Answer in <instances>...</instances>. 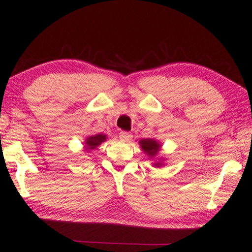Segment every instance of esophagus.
Returning <instances> with one entry per match:
<instances>
[{"label":"esophagus","instance_id":"1","mask_svg":"<svg viewBox=\"0 0 252 252\" xmlns=\"http://www.w3.org/2000/svg\"><path fill=\"white\" fill-rule=\"evenodd\" d=\"M119 138H120L123 142H127L132 139V134L127 133V132H126V131H121L120 135H119Z\"/></svg>","mask_w":252,"mask_h":252}]
</instances>
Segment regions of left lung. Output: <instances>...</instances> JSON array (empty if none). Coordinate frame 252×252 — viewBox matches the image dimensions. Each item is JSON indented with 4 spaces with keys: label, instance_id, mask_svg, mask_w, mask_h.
Here are the masks:
<instances>
[{
    "label": "left lung",
    "instance_id": "left-lung-1",
    "mask_svg": "<svg viewBox=\"0 0 252 252\" xmlns=\"http://www.w3.org/2000/svg\"><path fill=\"white\" fill-rule=\"evenodd\" d=\"M140 146H141V149L144 151V153H147V155L153 158L158 155V152L160 151V143L157 141L155 139H142L141 141L139 142ZM162 165V162H157L155 163V167H161Z\"/></svg>",
    "mask_w": 252,
    "mask_h": 252
}]
</instances>
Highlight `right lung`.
Masks as SVG:
<instances>
[{"instance_id": "right-lung-1", "label": "right lung", "mask_w": 252, "mask_h": 252, "mask_svg": "<svg viewBox=\"0 0 252 252\" xmlns=\"http://www.w3.org/2000/svg\"><path fill=\"white\" fill-rule=\"evenodd\" d=\"M106 140V135L104 134H95V135H91L89 136V138L85 139V151H91L93 149H95L97 146H100V144L105 141Z\"/></svg>"}]
</instances>
